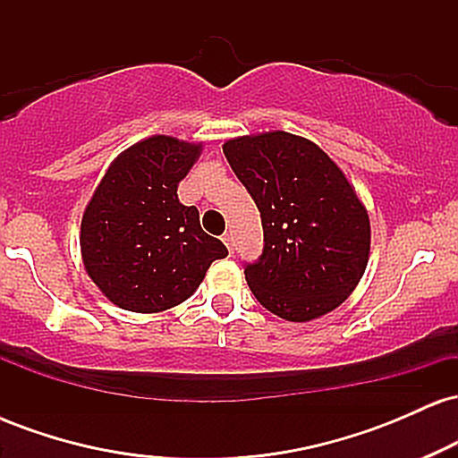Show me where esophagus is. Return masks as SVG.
<instances>
[{
	"label": "esophagus",
	"instance_id": "34e87169",
	"mask_svg": "<svg viewBox=\"0 0 458 458\" xmlns=\"http://www.w3.org/2000/svg\"><path fill=\"white\" fill-rule=\"evenodd\" d=\"M222 241H224V243H225V247H228V251H230V254H233V250H234V243H233V234H230V233H225Z\"/></svg>",
	"mask_w": 458,
	"mask_h": 458
}]
</instances>
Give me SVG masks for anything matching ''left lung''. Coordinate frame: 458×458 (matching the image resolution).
I'll return each instance as SVG.
<instances>
[{"label":"left lung","instance_id":"left-lung-1","mask_svg":"<svg viewBox=\"0 0 458 458\" xmlns=\"http://www.w3.org/2000/svg\"><path fill=\"white\" fill-rule=\"evenodd\" d=\"M224 155L260 211L265 250L245 267L260 306L291 323L343 306L370 259V217L338 163L286 131L225 140Z\"/></svg>","mask_w":458,"mask_h":458}]
</instances>
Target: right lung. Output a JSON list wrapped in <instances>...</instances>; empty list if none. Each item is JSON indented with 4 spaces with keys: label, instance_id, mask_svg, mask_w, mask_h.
I'll use <instances>...</instances> for the list:
<instances>
[{
    "label": "right lung",
    "instance_id": "obj_1",
    "mask_svg": "<svg viewBox=\"0 0 458 458\" xmlns=\"http://www.w3.org/2000/svg\"><path fill=\"white\" fill-rule=\"evenodd\" d=\"M202 155V141L150 135L109 163L81 217L79 245L90 280L114 306L157 314L198 291L228 250L199 225L178 182Z\"/></svg>",
    "mask_w": 458,
    "mask_h": 458
}]
</instances>
